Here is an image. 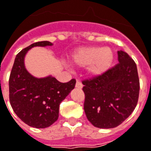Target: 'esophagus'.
Wrapping results in <instances>:
<instances>
[{
    "mask_svg": "<svg viewBox=\"0 0 151 151\" xmlns=\"http://www.w3.org/2000/svg\"><path fill=\"white\" fill-rule=\"evenodd\" d=\"M75 87H76V88H77L81 89V88H83V83H82L80 82L79 80H78V81H77V83H76Z\"/></svg>",
    "mask_w": 151,
    "mask_h": 151,
    "instance_id": "34e87169",
    "label": "esophagus"
}]
</instances>
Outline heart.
Returning a JSON list of instances; mask_svg holds the SVG:
<instances>
[{
	"instance_id": "1",
	"label": "heart",
	"mask_w": 151,
	"mask_h": 151,
	"mask_svg": "<svg viewBox=\"0 0 151 151\" xmlns=\"http://www.w3.org/2000/svg\"><path fill=\"white\" fill-rule=\"evenodd\" d=\"M113 61V53L109 48L86 47L78 50L73 57V62L78 66H88L92 76H100L109 69Z\"/></svg>"
}]
</instances>
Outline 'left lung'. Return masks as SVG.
<instances>
[{
  "label": "left lung",
  "mask_w": 151,
  "mask_h": 151,
  "mask_svg": "<svg viewBox=\"0 0 151 151\" xmlns=\"http://www.w3.org/2000/svg\"><path fill=\"white\" fill-rule=\"evenodd\" d=\"M119 63L100 76L83 81L87 118L98 128H114L136 108L140 81L135 61L122 50Z\"/></svg>",
  "instance_id": "8db88e82"
}]
</instances>
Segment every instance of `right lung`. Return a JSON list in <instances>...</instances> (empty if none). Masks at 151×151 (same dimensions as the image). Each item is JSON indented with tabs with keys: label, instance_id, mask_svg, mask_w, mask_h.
<instances>
[{
	"label": "right lung",
	"instance_id": "add662e5",
	"mask_svg": "<svg viewBox=\"0 0 151 151\" xmlns=\"http://www.w3.org/2000/svg\"><path fill=\"white\" fill-rule=\"evenodd\" d=\"M49 41L30 45L16 55L9 78L11 107L22 122L35 128H46L58 117L59 105L74 88L76 80L60 83L55 78H35L24 67V56L35 46H51Z\"/></svg>",
	"mask_w": 151,
	"mask_h": 151
}]
</instances>
